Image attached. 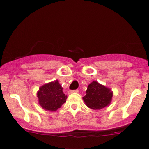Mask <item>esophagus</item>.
I'll return each mask as SVG.
<instances>
[{"mask_svg":"<svg viewBox=\"0 0 149 149\" xmlns=\"http://www.w3.org/2000/svg\"><path fill=\"white\" fill-rule=\"evenodd\" d=\"M78 90H69L68 92L69 94H72V93H78Z\"/></svg>","mask_w":149,"mask_h":149,"instance_id":"1","label":"esophagus"}]
</instances>
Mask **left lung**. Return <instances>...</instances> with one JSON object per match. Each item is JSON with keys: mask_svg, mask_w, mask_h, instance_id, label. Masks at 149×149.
I'll use <instances>...</instances> for the list:
<instances>
[{"mask_svg": "<svg viewBox=\"0 0 149 149\" xmlns=\"http://www.w3.org/2000/svg\"><path fill=\"white\" fill-rule=\"evenodd\" d=\"M113 95V92L110 88L97 81H92L88 85L86 95L83 97V100L90 109L100 110L110 105Z\"/></svg>", "mask_w": 149, "mask_h": 149, "instance_id": "1", "label": "left lung"}]
</instances>
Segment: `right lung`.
<instances>
[{
	"mask_svg": "<svg viewBox=\"0 0 149 149\" xmlns=\"http://www.w3.org/2000/svg\"><path fill=\"white\" fill-rule=\"evenodd\" d=\"M38 104L48 111H55L66 102L67 96L57 80L45 83L40 87L37 92Z\"/></svg>",
	"mask_w": 149,
	"mask_h": 149,
	"instance_id": "add662e5",
	"label": "right lung"
}]
</instances>
